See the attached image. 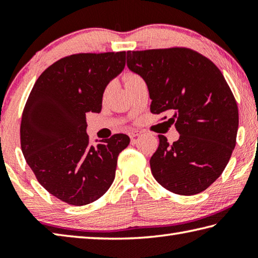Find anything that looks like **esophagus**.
<instances>
[{
  "label": "esophagus",
  "mask_w": 258,
  "mask_h": 258,
  "mask_svg": "<svg viewBox=\"0 0 258 258\" xmlns=\"http://www.w3.org/2000/svg\"><path fill=\"white\" fill-rule=\"evenodd\" d=\"M141 131H138V130H134V131H131V132L128 133V135H130V138L131 139H134V138H138L139 135H141Z\"/></svg>",
  "instance_id": "obj_1"
}]
</instances>
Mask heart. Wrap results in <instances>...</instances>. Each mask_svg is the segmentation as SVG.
Wrapping results in <instances>:
<instances>
[{
    "label": "heart",
    "mask_w": 258,
    "mask_h": 258,
    "mask_svg": "<svg viewBox=\"0 0 258 258\" xmlns=\"http://www.w3.org/2000/svg\"><path fill=\"white\" fill-rule=\"evenodd\" d=\"M138 78H140L138 75H134V74H127V75L125 76V83L126 84H128V83L138 80Z\"/></svg>",
    "instance_id": "heart-1"
}]
</instances>
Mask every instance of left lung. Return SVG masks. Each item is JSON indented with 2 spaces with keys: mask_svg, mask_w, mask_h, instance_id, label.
<instances>
[{
  "mask_svg": "<svg viewBox=\"0 0 258 258\" xmlns=\"http://www.w3.org/2000/svg\"><path fill=\"white\" fill-rule=\"evenodd\" d=\"M127 67L146 82L151 112H173L168 121L180 133L173 145L158 135L150 159L156 181L181 196L206 190L224 171L237 139L238 106L224 76L184 47L127 51Z\"/></svg>",
  "mask_w": 258,
  "mask_h": 258,
  "instance_id": "obj_1",
  "label": "left lung"
}]
</instances>
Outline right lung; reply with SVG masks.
I'll list each match as a JSON object with an SVG mask.
<instances>
[{
  "label": "right lung",
  "mask_w": 258,
  "mask_h": 258,
  "mask_svg": "<svg viewBox=\"0 0 258 258\" xmlns=\"http://www.w3.org/2000/svg\"><path fill=\"white\" fill-rule=\"evenodd\" d=\"M126 52L60 59L33 86L20 125L21 150L40 184L75 206L93 203L112 184L126 134L89 143L86 112H100L107 85L123 72Z\"/></svg>",
  "instance_id": "right-lung-1"
}]
</instances>
